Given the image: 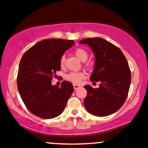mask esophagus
Segmentation results:
<instances>
[{
    "instance_id": "obj_1",
    "label": "esophagus",
    "mask_w": 148,
    "mask_h": 148,
    "mask_svg": "<svg viewBox=\"0 0 148 148\" xmlns=\"http://www.w3.org/2000/svg\"><path fill=\"white\" fill-rule=\"evenodd\" d=\"M80 85H77V84H73V88L74 89H77L78 88H80Z\"/></svg>"
}]
</instances>
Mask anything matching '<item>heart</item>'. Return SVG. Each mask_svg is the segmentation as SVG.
Instances as JSON below:
<instances>
[{
  "instance_id": "heart-1",
  "label": "heart",
  "mask_w": 148,
  "mask_h": 148,
  "mask_svg": "<svg viewBox=\"0 0 148 148\" xmlns=\"http://www.w3.org/2000/svg\"><path fill=\"white\" fill-rule=\"evenodd\" d=\"M75 55L78 59L84 62L86 61L88 58V52L82 47H78L75 50ZM60 65L62 68H63L65 65V58L62 56L60 60ZM85 77V74L83 73H71L66 76V79L69 81L73 82L74 83H80Z\"/></svg>"
}]
</instances>
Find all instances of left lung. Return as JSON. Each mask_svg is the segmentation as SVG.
<instances>
[{
  "label": "left lung",
  "instance_id": "8db88e82",
  "mask_svg": "<svg viewBox=\"0 0 148 148\" xmlns=\"http://www.w3.org/2000/svg\"><path fill=\"white\" fill-rule=\"evenodd\" d=\"M80 44L88 45L95 55V67L90 80L100 82L98 88L84 86L86 110L97 116H106L119 110L127 99L131 83V71L121 49L100 37L86 38Z\"/></svg>",
  "mask_w": 148,
  "mask_h": 148
}]
</instances>
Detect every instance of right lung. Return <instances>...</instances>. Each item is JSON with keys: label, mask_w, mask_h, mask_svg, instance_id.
Masks as SVG:
<instances>
[{"label": "right lung", "mask_w": 148, "mask_h": 148, "mask_svg": "<svg viewBox=\"0 0 148 148\" xmlns=\"http://www.w3.org/2000/svg\"><path fill=\"white\" fill-rule=\"evenodd\" d=\"M74 45L73 40L48 39L37 42L24 54L17 75V86L28 110L38 117L52 119L63 112L73 92L71 82L52 86V77L60 71V60Z\"/></svg>", "instance_id": "right-lung-1"}]
</instances>
